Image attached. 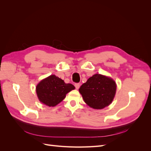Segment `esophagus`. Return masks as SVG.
Wrapping results in <instances>:
<instances>
[{
	"mask_svg": "<svg viewBox=\"0 0 151 151\" xmlns=\"http://www.w3.org/2000/svg\"><path fill=\"white\" fill-rule=\"evenodd\" d=\"M74 86H75V87H76V89H78L79 88V87H80V84H79V83H76V84H74Z\"/></svg>",
	"mask_w": 151,
	"mask_h": 151,
	"instance_id": "1",
	"label": "esophagus"
}]
</instances>
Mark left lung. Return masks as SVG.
Masks as SVG:
<instances>
[{
  "instance_id": "8db88e82",
  "label": "left lung",
  "mask_w": 151,
  "mask_h": 151,
  "mask_svg": "<svg viewBox=\"0 0 151 151\" xmlns=\"http://www.w3.org/2000/svg\"><path fill=\"white\" fill-rule=\"evenodd\" d=\"M115 82L101 74H94L81 86L79 92L85 103L94 109L108 106L115 97Z\"/></svg>"
}]
</instances>
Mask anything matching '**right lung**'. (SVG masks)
Instances as JSON below:
<instances>
[{
  "label": "right lung",
  "instance_id": "right-lung-1",
  "mask_svg": "<svg viewBox=\"0 0 151 151\" xmlns=\"http://www.w3.org/2000/svg\"><path fill=\"white\" fill-rule=\"evenodd\" d=\"M36 94L40 101L48 106H55L60 103L75 87L55 75L42 80L36 86Z\"/></svg>",
  "mask_w": 151,
  "mask_h": 151
}]
</instances>
